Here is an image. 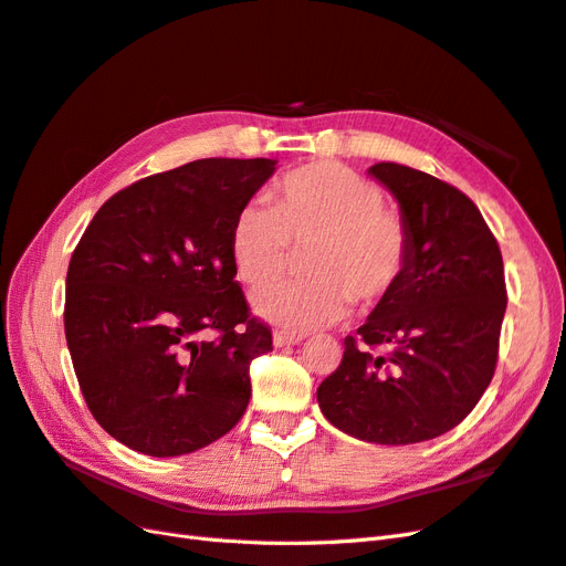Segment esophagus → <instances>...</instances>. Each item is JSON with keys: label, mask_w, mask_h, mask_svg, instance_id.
<instances>
[{"label": "esophagus", "mask_w": 566, "mask_h": 566, "mask_svg": "<svg viewBox=\"0 0 566 566\" xmlns=\"http://www.w3.org/2000/svg\"><path fill=\"white\" fill-rule=\"evenodd\" d=\"M272 342H274V346H294V344H301L303 342V336L301 334H292V332H274V336H272Z\"/></svg>", "instance_id": "1"}]
</instances>
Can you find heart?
<instances>
[{
    "instance_id": "obj_1",
    "label": "heart",
    "mask_w": 566,
    "mask_h": 566,
    "mask_svg": "<svg viewBox=\"0 0 566 566\" xmlns=\"http://www.w3.org/2000/svg\"><path fill=\"white\" fill-rule=\"evenodd\" d=\"M294 250L312 251L304 262L312 280L258 289L253 308L303 332L338 319L348 303L369 308L389 296L410 265L412 234L375 182L317 160L286 172L270 203L253 199L232 222L230 253L249 286L279 279Z\"/></svg>"
}]
</instances>
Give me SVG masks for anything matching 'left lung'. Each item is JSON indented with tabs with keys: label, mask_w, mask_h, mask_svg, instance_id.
I'll use <instances>...</instances> for the list:
<instances>
[{
	"label": "left lung",
	"mask_w": 566,
	"mask_h": 566,
	"mask_svg": "<svg viewBox=\"0 0 566 566\" xmlns=\"http://www.w3.org/2000/svg\"><path fill=\"white\" fill-rule=\"evenodd\" d=\"M369 175L400 203L410 265L319 384L329 422L381 446L429 441L474 410L495 375L507 308L503 255L474 201L439 177L398 164Z\"/></svg>",
	"instance_id": "8db88e82"
}]
</instances>
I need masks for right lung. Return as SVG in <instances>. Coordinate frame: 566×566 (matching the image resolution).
Here are the masks:
<instances>
[{
	"mask_svg": "<svg viewBox=\"0 0 566 566\" xmlns=\"http://www.w3.org/2000/svg\"><path fill=\"white\" fill-rule=\"evenodd\" d=\"M272 172L270 158H201L149 175L77 241L63 308L75 377L96 422L137 453H193L247 412L272 332L234 280L230 232Z\"/></svg>",
	"mask_w": 566,
	"mask_h": 566,
	"instance_id": "add662e5",
	"label": "right lung"
}]
</instances>
